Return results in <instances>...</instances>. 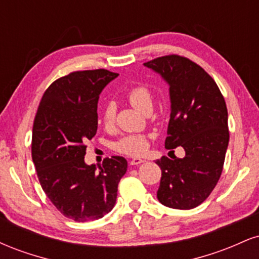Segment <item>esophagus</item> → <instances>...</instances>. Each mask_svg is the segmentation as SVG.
<instances>
[{
    "label": "esophagus",
    "instance_id": "esophagus-1",
    "mask_svg": "<svg viewBox=\"0 0 259 259\" xmlns=\"http://www.w3.org/2000/svg\"><path fill=\"white\" fill-rule=\"evenodd\" d=\"M145 160L144 159H141V158H133V159H130V165H140L141 164V163H144Z\"/></svg>",
    "mask_w": 259,
    "mask_h": 259
}]
</instances>
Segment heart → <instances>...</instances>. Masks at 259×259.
Instances as JSON below:
<instances>
[{
	"label": "heart",
	"mask_w": 259,
	"mask_h": 259,
	"mask_svg": "<svg viewBox=\"0 0 259 259\" xmlns=\"http://www.w3.org/2000/svg\"><path fill=\"white\" fill-rule=\"evenodd\" d=\"M126 100L130 105L146 114L151 113L153 108V95L150 89L145 85H136L126 91ZM115 118V107L112 103L105 106L101 113V121L106 127L113 125ZM117 152L127 154V156H140L147 148V138L142 134H129L123 136L113 145Z\"/></svg>",
	"instance_id": "b5f03b06"
}]
</instances>
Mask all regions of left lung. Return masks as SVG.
I'll return each instance as SVG.
<instances>
[{
    "mask_svg": "<svg viewBox=\"0 0 259 259\" xmlns=\"http://www.w3.org/2000/svg\"><path fill=\"white\" fill-rule=\"evenodd\" d=\"M169 86L170 119L164 146H181L184 158L157 159L162 170L157 198L175 209H191L213 191L229 144L228 109L215 81L185 57L164 56L144 63Z\"/></svg>",
    "mask_w": 259,
    "mask_h": 259,
    "instance_id": "1",
    "label": "left lung"
}]
</instances>
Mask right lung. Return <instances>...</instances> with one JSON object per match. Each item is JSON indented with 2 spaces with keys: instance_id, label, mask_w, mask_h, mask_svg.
Returning <instances> with one entry per match:
<instances>
[{
  "instance_id": "obj_1",
  "label": "right lung",
  "mask_w": 259,
  "mask_h": 259,
  "mask_svg": "<svg viewBox=\"0 0 259 259\" xmlns=\"http://www.w3.org/2000/svg\"><path fill=\"white\" fill-rule=\"evenodd\" d=\"M119 74L106 69L74 72L45 91L32 127L31 156L50 201L67 218H102L117 201L127 162L106 158L99 169L85 163V142L97 132L100 94Z\"/></svg>"
}]
</instances>
